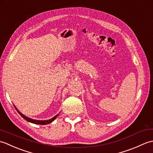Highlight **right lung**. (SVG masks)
<instances>
[{
  "label": "right lung",
  "instance_id": "right-lung-1",
  "mask_svg": "<svg viewBox=\"0 0 153 153\" xmlns=\"http://www.w3.org/2000/svg\"><path fill=\"white\" fill-rule=\"evenodd\" d=\"M15 108L16 109V110H17V112L19 114V115H21V116L23 118H24L26 121L29 122H31V123H35V124H39V125H46V124H48V123H51V122H53L54 120L56 119L58 116L59 115V114H56L55 116H54L53 118H52L49 120H34V119H32V118H29V117H27L26 116H25L22 113H21L19 111V110H18V108H16V107L15 106V105H14Z\"/></svg>",
  "mask_w": 153,
  "mask_h": 153
}]
</instances>
